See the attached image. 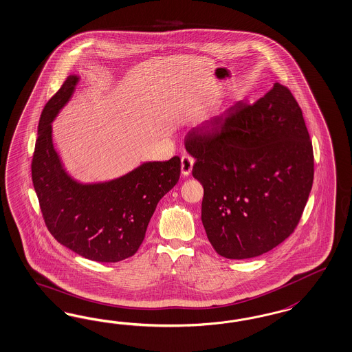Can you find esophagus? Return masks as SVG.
<instances>
[{
	"instance_id": "34e87169",
	"label": "esophagus",
	"mask_w": 352,
	"mask_h": 352,
	"mask_svg": "<svg viewBox=\"0 0 352 352\" xmlns=\"http://www.w3.org/2000/svg\"><path fill=\"white\" fill-rule=\"evenodd\" d=\"M194 159L190 155H182V173L184 176H188L192 173L193 170Z\"/></svg>"
}]
</instances>
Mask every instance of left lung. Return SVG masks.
I'll return each mask as SVG.
<instances>
[{
    "instance_id": "1",
    "label": "left lung",
    "mask_w": 352,
    "mask_h": 352,
    "mask_svg": "<svg viewBox=\"0 0 352 352\" xmlns=\"http://www.w3.org/2000/svg\"><path fill=\"white\" fill-rule=\"evenodd\" d=\"M185 137L204 186L202 223L216 252L249 259L298 226L314 182V150L292 91L276 82L252 104L239 101Z\"/></svg>"
}]
</instances>
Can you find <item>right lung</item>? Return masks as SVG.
I'll list each match as a JSON object with an SVG mask.
<instances>
[{"mask_svg":"<svg viewBox=\"0 0 352 352\" xmlns=\"http://www.w3.org/2000/svg\"><path fill=\"white\" fill-rule=\"evenodd\" d=\"M69 75L41 113L32 182L46 227L58 242L89 261L115 263L136 254L159 201L177 184L182 162H145L109 182L68 175L52 137V122L79 82Z\"/></svg>","mask_w":352,"mask_h":352,"instance_id":"1","label":"right lung"}]
</instances>
